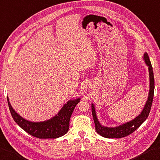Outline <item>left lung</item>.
Here are the masks:
<instances>
[{"label": "left lung", "mask_w": 160, "mask_h": 160, "mask_svg": "<svg viewBox=\"0 0 160 160\" xmlns=\"http://www.w3.org/2000/svg\"><path fill=\"white\" fill-rule=\"evenodd\" d=\"M144 59L146 64L148 65L149 69L150 75V92L149 96L148 98L145 107L143 108V111L138 117H136L134 120L125 123L122 126L115 127V128H108L104 127L100 124L99 121L97 118L94 106L92 104V111L93 118V121L95 123V128L96 132L100 135L106 138H122V137H126L129 134H132L134 131H135L146 119L148 118L150 111H151L152 103L153 101V96H154V89H155V80L154 75H153L152 67L151 65V62L148 54L146 52L144 53Z\"/></svg>", "instance_id": "8db88e82"}]
</instances>
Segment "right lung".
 Here are the masks:
<instances>
[{"label": "right lung", "instance_id": "obj_1", "mask_svg": "<svg viewBox=\"0 0 160 160\" xmlns=\"http://www.w3.org/2000/svg\"><path fill=\"white\" fill-rule=\"evenodd\" d=\"M7 98L9 111L14 121L26 132L39 139H55L67 133L71 114L80 100L78 98L68 101L55 117L48 121L36 123L28 121L18 115L12 108L8 97Z\"/></svg>", "mask_w": 160, "mask_h": 160}]
</instances>
